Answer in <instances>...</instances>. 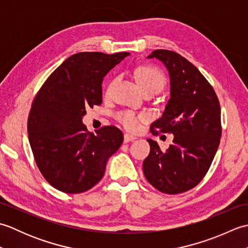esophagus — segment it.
I'll return each mask as SVG.
<instances>
[{"label":"esophagus","instance_id":"esophagus-1","mask_svg":"<svg viewBox=\"0 0 248 248\" xmlns=\"http://www.w3.org/2000/svg\"><path fill=\"white\" fill-rule=\"evenodd\" d=\"M136 138L133 136L132 134H129V133H124V143H129L131 140H134Z\"/></svg>","mask_w":248,"mask_h":248}]
</instances>
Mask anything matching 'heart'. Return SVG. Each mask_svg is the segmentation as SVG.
Here are the masks:
<instances>
[{
	"label": "heart",
	"mask_w": 248,
	"mask_h": 248,
	"mask_svg": "<svg viewBox=\"0 0 248 248\" xmlns=\"http://www.w3.org/2000/svg\"><path fill=\"white\" fill-rule=\"evenodd\" d=\"M134 76L138 82L139 86L141 91L144 92H152L154 93H159L161 89L165 85V76L159 68L150 65H143L140 66L135 69ZM115 80L110 82L108 87V93L110 91V87L113 86ZM115 118L119 123L129 130H135L140 125V121L146 119L144 114H136L133 110L124 109L119 110L115 114Z\"/></svg>",
	"instance_id": "b5f03b06"
}]
</instances>
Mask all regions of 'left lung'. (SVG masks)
I'll list each match as a JSON object with an SVG mask.
<instances>
[{
	"label": "left lung",
	"instance_id": "1",
	"mask_svg": "<svg viewBox=\"0 0 248 248\" xmlns=\"http://www.w3.org/2000/svg\"><path fill=\"white\" fill-rule=\"evenodd\" d=\"M148 57L160 60L170 77V99L150 131L171 133L173 140L162 151L156 141L147 140L150 152L144 175L157 191L180 194L196 186L211 166L222 136L220 105L211 84L180 54L160 49Z\"/></svg>",
	"mask_w": 248,
	"mask_h": 248
}]
</instances>
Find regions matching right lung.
<instances>
[{
    "mask_svg": "<svg viewBox=\"0 0 248 248\" xmlns=\"http://www.w3.org/2000/svg\"><path fill=\"white\" fill-rule=\"evenodd\" d=\"M130 53L73 54L51 73L31 103L29 140L40 172L67 194L86 192L101 180L124 134L115 125L91 133L82 124L86 108L102 103L104 76Z\"/></svg>",
    "mask_w": 248,
    "mask_h": 248,
    "instance_id": "right-lung-1",
    "label": "right lung"
}]
</instances>
